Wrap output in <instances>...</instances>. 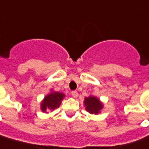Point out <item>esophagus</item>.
<instances>
[{"label":"esophagus","mask_w":149,"mask_h":149,"mask_svg":"<svg viewBox=\"0 0 149 149\" xmlns=\"http://www.w3.org/2000/svg\"><path fill=\"white\" fill-rule=\"evenodd\" d=\"M72 95L73 97L76 98V97H78V93L77 92V91H72Z\"/></svg>","instance_id":"obj_1"}]
</instances>
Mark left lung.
<instances>
[{
	"mask_svg": "<svg viewBox=\"0 0 149 149\" xmlns=\"http://www.w3.org/2000/svg\"><path fill=\"white\" fill-rule=\"evenodd\" d=\"M84 105L86 111H88L89 114H99L103 108V103L100 101L99 98L93 96L85 97Z\"/></svg>",
	"mask_w": 149,
	"mask_h": 149,
	"instance_id": "1",
	"label": "left lung"
}]
</instances>
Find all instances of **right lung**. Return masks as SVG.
Listing matches in <instances>:
<instances>
[{
	"instance_id": "add662e5",
	"label": "right lung",
	"mask_w": 149,
	"mask_h": 149,
	"mask_svg": "<svg viewBox=\"0 0 149 149\" xmlns=\"http://www.w3.org/2000/svg\"><path fill=\"white\" fill-rule=\"evenodd\" d=\"M65 97L63 93L56 92L52 90L41 102L40 109L42 112L48 113V111H53L60 107L62 102V100Z\"/></svg>"
}]
</instances>
